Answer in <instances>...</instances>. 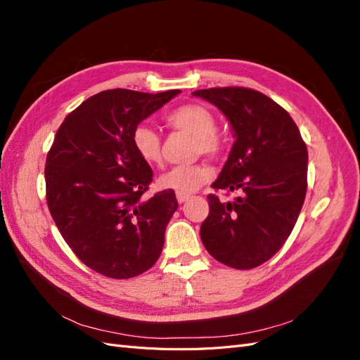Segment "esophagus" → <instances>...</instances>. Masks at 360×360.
<instances>
[{"mask_svg": "<svg viewBox=\"0 0 360 360\" xmlns=\"http://www.w3.org/2000/svg\"><path fill=\"white\" fill-rule=\"evenodd\" d=\"M189 198V195L188 193H180V192H177V201L181 204V202H184Z\"/></svg>", "mask_w": 360, "mask_h": 360, "instance_id": "esophagus-1", "label": "esophagus"}]
</instances>
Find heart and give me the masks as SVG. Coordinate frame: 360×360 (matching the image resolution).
Instances as JSON below:
<instances>
[{
  "instance_id": "heart-1",
  "label": "heart",
  "mask_w": 360,
  "mask_h": 360,
  "mask_svg": "<svg viewBox=\"0 0 360 360\" xmlns=\"http://www.w3.org/2000/svg\"><path fill=\"white\" fill-rule=\"evenodd\" d=\"M165 123L186 132L195 138L193 153L217 158L224 153L225 141L217 134V120L209 108L200 103L180 105L167 114ZM132 146L139 159L150 167L162 162V136L155 127L141 123L132 132ZM210 177V171L204 163L177 165L165 171L159 177V186L180 193H191L201 188Z\"/></svg>"
}]
</instances>
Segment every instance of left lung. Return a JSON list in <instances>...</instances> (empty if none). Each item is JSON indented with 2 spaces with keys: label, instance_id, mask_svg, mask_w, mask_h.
<instances>
[{
  "label": "left lung",
  "instance_id": "8db88e82",
  "mask_svg": "<svg viewBox=\"0 0 360 360\" xmlns=\"http://www.w3.org/2000/svg\"><path fill=\"white\" fill-rule=\"evenodd\" d=\"M192 94L219 108L234 129L236 143L212 188L240 193L228 202L207 195L201 240L228 267H258L296 225L308 188L307 144L284 108L257 90L217 86Z\"/></svg>",
  "mask_w": 360,
  "mask_h": 360
}]
</instances>
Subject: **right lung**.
I'll return each instance as SVG.
<instances>
[{"instance_id":"obj_1","label":"right lung","mask_w":360,"mask_h":360,"mask_svg":"<svg viewBox=\"0 0 360 360\" xmlns=\"http://www.w3.org/2000/svg\"><path fill=\"white\" fill-rule=\"evenodd\" d=\"M179 93H97L64 118L48 151L52 219L73 254L106 278L138 276L160 257L179 202L168 189L143 198L153 171L134 150L132 132Z\"/></svg>"}]
</instances>
